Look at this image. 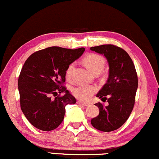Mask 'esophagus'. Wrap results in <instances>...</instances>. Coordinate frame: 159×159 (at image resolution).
<instances>
[{"mask_svg": "<svg viewBox=\"0 0 159 159\" xmlns=\"http://www.w3.org/2000/svg\"><path fill=\"white\" fill-rule=\"evenodd\" d=\"M77 103L80 104V105H83L84 106H89V103H87V102H83L82 101H77Z\"/></svg>", "mask_w": 159, "mask_h": 159, "instance_id": "1", "label": "esophagus"}]
</instances>
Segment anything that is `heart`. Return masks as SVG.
Listing matches in <instances>:
<instances>
[{
  "label": "heart",
  "mask_w": 159,
  "mask_h": 159,
  "mask_svg": "<svg viewBox=\"0 0 159 159\" xmlns=\"http://www.w3.org/2000/svg\"><path fill=\"white\" fill-rule=\"evenodd\" d=\"M84 64L94 74L100 73L105 66V59L98 54L91 53L86 56L83 59ZM75 64L74 62L68 65L65 71V76L68 80H71L74 74ZM97 91V87L94 85H79L72 89V94L80 100H89Z\"/></svg>",
  "instance_id": "obj_1"
}]
</instances>
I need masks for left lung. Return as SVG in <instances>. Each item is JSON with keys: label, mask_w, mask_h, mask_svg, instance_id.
I'll list each match as a JSON object with an SVG mask.
<instances>
[{"label": "left lung", "mask_w": 159, "mask_h": 159, "mask_svg": "<svg viewBox=\"0 0 159 159\" xmlns=\"http://www.w3.org/2000/svg\"><path fill=\"white\" fill-rule=\"evenodd\" d=\"M91 50L102 54L109 64V77L97 97L109 102L107 106L95 104L100 113L91 124L102 132H111L123 126L129 117L138 89V76L133 61L122 48L113 44L91 47Z\"/></svg>", "instance_id": "obj_1"}]
</instances>
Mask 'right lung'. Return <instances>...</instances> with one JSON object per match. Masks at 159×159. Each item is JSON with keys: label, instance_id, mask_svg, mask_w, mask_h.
I'll use <instances>...</instances> for the list:
<instances>
[{"label": "right lung", "instance_id": "1", "mask_svg": "<svg viewBox=\"0 0 159 159\" xmlns=\"http://www.w3.org/2000/svg\"><path fill=\"white\" fill-rule=\"evenodd\" d=\"M84 51V48L50 47L33 53L24 62L18 81L20 109L35 128L55 129L64 119L67 104L76 103L75 98L62 84L68 66ZM61 93L64 95H57Z\"/></svg>", "mask_w": 159, "mask_h": 159}]
</instances>
